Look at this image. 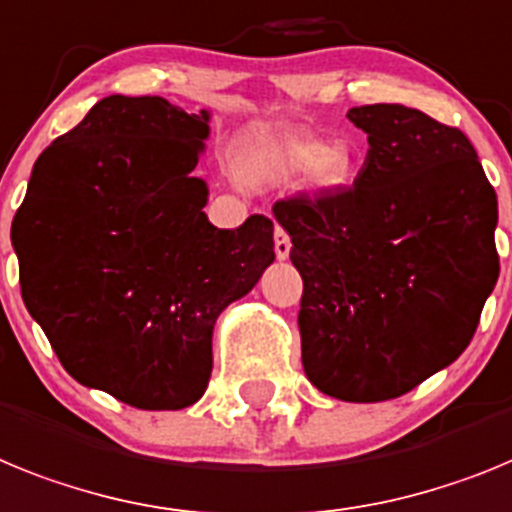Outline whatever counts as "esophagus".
Instances as JSON below:
<instances>
[{
  "instance_id": "34e87169",
  "label": "esophagus",
  "mask_w": 512,
  "mask_h": 512,
  "mask_svg": "<svg viewBox=\"0 0 512 512\" xmlns=\"http://www.w3.org/2000/svg\"><path fill=\"white\" fill-rule=\"evenodd\" d=\"M275 255H278V260H286L291 255V239L281 226H275Z\"/></svg>"
}]
</instances>
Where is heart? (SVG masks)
I'll use <instances>...</instances> for the list:
<instances>
[{
    "instance_id": "obj_1",
    "label": "heart",
    "mask_w": 512,
    "mask_h": 512,
    "mask_svg": "<svg viewBox=\"0 0 512 512\" xmlns=\"http://www.w3.org/2000/svg\"><path fill=\"white\" fill-rule=\"evenodd\" d=\"M244 170L268 180L306 172V185L319 195H337L353 182L355 159L348 144L324 146L296 131H255L239 146Z\"/></svg>"
}]
</instances>
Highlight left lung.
<instances>
[{
    "mask_svg": "<svg viewBox=\"0 0 512 512\" xmlns=\"http://www.w3.org/2000/svg\"><path fill=\"white\" fill-rule=\"evenodd\" d=\"M353 188L273 206L301 273V363L342 402H386L451 366L500 275L497 195L459 128L361 105Z\"/></svg>",
    "mask_w": 512,
    "mask_h": 512,
    "instance_id": "8db88e82",
    "label": "left lung"
}]
</instances>
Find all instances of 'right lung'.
<instances>
[{
  "mask_svg": "<svg viewBox=\"0 0 512 512\" xmlns=\"http://www.w3.org/2000/svg\"><path fill=\"white\" fill-rule=\"evenodd\" d=\"M208 121L105 97L38 157L12 221L22 301L61 366L139 410L203 397L213 324L275 260L270 219L216 229L203 213Z\"/></svg>",
  "mask_w": 512,
  "mask_h": 512,
  "instance_id": "right-lung-1",
  "label": "right lung"
}]
</instances>
